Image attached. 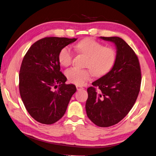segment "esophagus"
<instances>
[{"label":"esophagus","instance_id":"1","mask_svg":"<svg viewBox=\"0 0 156 156\" xmlns=\"http://www.w3.org/2000/svg\"><path fill=\"white\" fill-rule=\"evenodd\" d=\"M76 88H77V89L78 90H81V89H84V88L81 87V86H77Z\"/></svg>","mask_w":156,"mask_h":156}]
</instances>
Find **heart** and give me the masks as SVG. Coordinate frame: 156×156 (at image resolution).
Wrapping results in <instances>:
<instances>
[{
  "label": "heart",
  "mask_w": 156,
  "mask_h": 156,
  "mask_svg": "<svg viewBox=\"0 0 156 156\" xmlns=\"http://www.w3.org/2000/svg\"><path fill=\"white\" fill-rule=\"evenodd\" d=\"M78 53L87 56L85 69L72 68L66 72L70 83L82 85L91 78L92 73L96 77L106 75L114 66L116 60V52L111 47L104 46L92 38H85L75 45ZM73 54L69 47H64L58 55V61L63 66H68L72 62Z\"/></svg>",
  "instance_id": "1"
}]
</instances>
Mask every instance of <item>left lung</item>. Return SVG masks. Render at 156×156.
I'll return each instance as SVG.
<instances>
[{"label": "left lung", "mask_w": 156, "mask_h": 156, "mask_svg": "<svg viewBox=\"0 0 156 156\" xmlns=\"http://www.w3.org/2000/svg\"><path fill=\"white\" fill-rule=\"evenodd\" d=\"M114 43L116 60L106 75L92 83L97 86L87 89L86 111L89 119L100 127L116 124L128 114L140 91V68L137 56L119 37H100Z\"/></svg>", "instance_id": "left-lung-1"}]
</instances>
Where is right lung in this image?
Here are the masks:
<instances>
[{"label":"right lung","instance_id":"obj_1","mask_svg":"<svg viewBox=\"0 0 156 156\" xmlns=\"http://www.w3.org/2000/svg\"><path fill=\"white\" fill-rule=\"evenodd\" d=\"M76 40L44 37L32 44L23 58L19 75L21 98L28 112L40 123L59 120L77 90L74 84L65 83L67 78L60 71L58 61L61 49Z\"/></svg>","mask_w":156,"mask_h":156}]
</instances>
